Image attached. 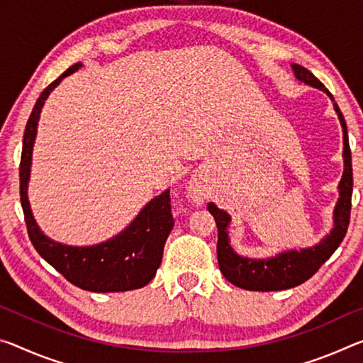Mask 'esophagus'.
<instances>
[{
  "mask_svg": "<svg viewBox=\"0 0 363 363\" xmlns=\"http://www.w3.org/2000/svg\"><path fill=\"white\" fill-rule=\"evenodd\" d=\"M189 194H191V199L194 200V202H197V203H200V202H203V199H205V191H203V187L200 186L199 182H191V186H189Z\"/></svg>",
  "mask_w": 363,
  "mask_h": 363,
  "instance_id": "34e87169",
  "label": "esophagus"
}]
</instances>
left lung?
I'll return each instance as SVG.
<instances>
[{"instance_id": "8db88e82", "label": "left lung", "mask_w": 363, "mask_h": 363, "mask_svg": "<svg viewBox=\"0 0 363 363\" xmlns=\"http://www.w3.org/2000/svg\"><path fill=\"white\" fill-rule=\"evenodd\" d=\"M296 79L301 82L315 87L330 96L335 101L323 84L316 79L312 72L301 65H292ZM335 111L342 125V142H344V172L339 182V199L335 206V226L331 233L321 239L318 244L313 247L301 250H287L281 254L269 257V258H247L240 257L234 252L229 244L228 226L231 223V216L226 211L218 208V206L210 202L208 211L213 215L218 226V263L224 278L234 286L247 291H283L291 289L298 284L306 283L307 279L318 272V268L330 258L335 250L342 242L344 235L347 233L349 220H350V200H352V157H350L349 147V135L347 125L341 109L335 103Z\"/></svg>"}]
</instances>
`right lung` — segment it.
<instances>
[{
	"label": "right lung",
	"instance_id": "add662e5",
	"mask_svg": "<svg viewBox=\"0 0 363 363\" xmlns=\"http://www.w3.org/2000/svg\"><path fill=\"white\" fill-rule=\"evenodd\" d=\"M80 66V62L71 66L42 91L27 121L19 168L21 205L24 210L27 233L40 257L80 289L90 292L140 289L157 274L163 258L164 242L174 226L169 191L152 199L124 231L108 239L106 242L90 247L65 245L47 238L38 228L28 203L27 187L40 113L51 91Z\"/></svg>",
	"mask_w": 363,
	"mask_h": 363
}]
</instances>
